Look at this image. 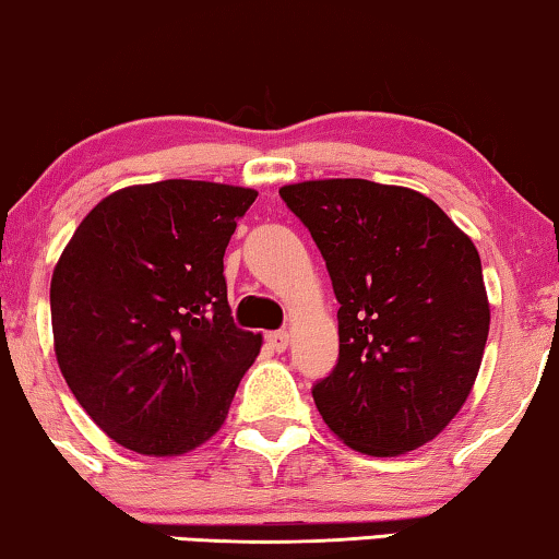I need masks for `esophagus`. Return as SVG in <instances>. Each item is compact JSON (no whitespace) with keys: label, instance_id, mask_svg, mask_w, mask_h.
<instances>
[{"label":"esophagus","instance_id":"esophagus-1","mask_svg":"<svg viewBox=\"0 0 559 559\" xmlns=\"http://www.w3.org/2000/svg\"><path fill=\"white\" fill-rule=\"evenodd\" d=\"M265 342H269L271 349L283 352L288 347V332H269L265 334Z\"/></svg>","mask_w":559,"mask_h":559}]
</instances>
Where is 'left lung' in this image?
I'll return each mask as SVG.
<instances>
[{"label": "left lung", "mask_w": 559, "mask_h": 559, "mask_svg": "<svg viewBox=\"0 0 559 559\" xmlns=\"http://www.w3.org/2000/svg\"><path fill=\"white\" fill-rule=\"evenodd\" d=\"M309 227L340 301V359L311 388L359 453L433 440L466 403L489 336L481 258L426 194L369 179L278 190Z\"/></svg>", "instance_id": "obj_1"}]
</instances>
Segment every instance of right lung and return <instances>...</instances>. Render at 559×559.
<instances>
[{
  "instance_id": "obj_1",
  "label": "right lung",
  "mask_w": 559,
  "mask_h": 559,
  "mask_svg": "<svg viewBox=\"0 0 559 559\" xmlns=\"http://www.w3.org/2000/svg\"><path fill=\"white\" fill-rule=\"evenodd\" d=\"M258 192L164 179L108 194L50 283L55 355L108 438L192 451L223 426L261 334L235 324L223 255Z\"/></svg>"
}]
</instances>
